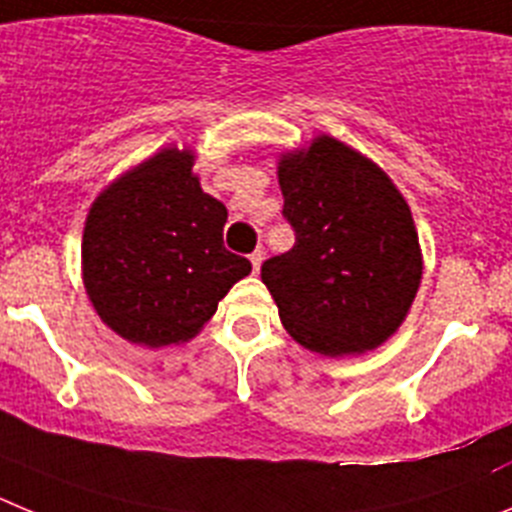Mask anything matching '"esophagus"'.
<instances>
[{"label": "esophagus", "instance_id": "34e87169", "mask_svg": "<svg viewBox=\"0 0 512 512\" xmlns=\"http://www.w3.org/2000/svg\"><path fill=\"white\" fill-rule=\"evenodd\" d=\"M262 260H265V252L262 250H255L250 255V262H252V270H255V273H260V265H262Z\"/></svg>", "mask_w": 512, "mask_h": 512}]
</instances>
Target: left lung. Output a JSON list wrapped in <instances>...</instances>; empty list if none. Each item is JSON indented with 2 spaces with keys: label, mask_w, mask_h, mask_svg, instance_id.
<instances>
[{
  "label": "left lung",
  "mask_w": 512,
  "mask_h": 512,
  "mask_svg": "<svg viewBox=\"0 0 512 512\" xmlns=\"http://www.w3.org/2000/svg\"><path fill=\"white\" fill-rule=\"evenodd\" d=\"M293 250L262 262V283L301 347L362 354L398 331L418 293L421 247L403 193L362 153L319 135L278 163Z\"/></svg>",
  "instance_id": "8db88e82"
}]
</instances>
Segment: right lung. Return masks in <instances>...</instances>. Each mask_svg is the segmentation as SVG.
Returning <instances> with one entry per match:
<instances>
[{
	"label": "right lung",
	"instance_id": "add662e5",
	"mask_svg": "<svg viewBox=\"0 0 512 512\" xmlns=\"http://www.w3.org/2000/svg\"><path fill=\"white\" fill-rule=\"evenodd\" d=\"M227 206L201 191L193 150L163 147L96 196L81 267L91 306L122 339H193L252 265L224 247Z\"/></svg>",
	"mask_w": 512,
	"mask_h": 512
}]
</instances>
